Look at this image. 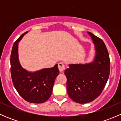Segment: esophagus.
Here are the masks:
<instances>
[{"instance_id": "34e87169", "label": "esophagus", "mask_w": 121, "mask_h": 121, "mask_svg": "<svg viewBox=\"0 0 121 121\" xmlns=\"http://www.w3.org/2000/svg\"><path fill=\"white\" fill-rule=\"evenodd\" d=\"M65 66H64V64L62 63H58V69H59L60 71V72H63L65 70Z\"/></svg>"}]
</instances>
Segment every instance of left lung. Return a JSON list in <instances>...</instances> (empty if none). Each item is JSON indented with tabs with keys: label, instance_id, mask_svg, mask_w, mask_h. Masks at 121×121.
<instances>
[{
	"label": "left lung",
	"instance_id": "obj_1",
	"mask_svg": "<svg viewBox=\"0 0 121 121\" xmlns=\"http://www.w3.org/2000/svg\"><path fill=\"white\" fill-rule=\"evenodd\" d=\"M95 44V56L88 64H71L65 70L68 96L79 104L90 102L102 92L108 80L110 60L105 44L101 39L88 31Z\"/></svg>",
	"mask_w": 121,
	"mask_h": 121
}]
</instances>
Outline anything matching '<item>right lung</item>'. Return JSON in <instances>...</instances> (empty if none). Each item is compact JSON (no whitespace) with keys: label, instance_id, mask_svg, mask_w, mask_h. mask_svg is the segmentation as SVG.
I'll list each match as a JSON object with an SVG mask.
<instances>
[{"label":"right lung","instance_id":"right-lung-1","mask_svg":"<svg viewBox=\"0 0 121 121\" xmlns=\"http://www.w3.org/2000/svg\"><path fill=\"white\" fill-rule=\"evenodd\" d=\"M26 31L14 43L10 56V72L14 88L27 102L41 104L50 97L56 77L59 74L58 65L30 72L22 67L18 56V45Z\"/></svg>","mask_w":121,"mask_h":121}]
</instances>
